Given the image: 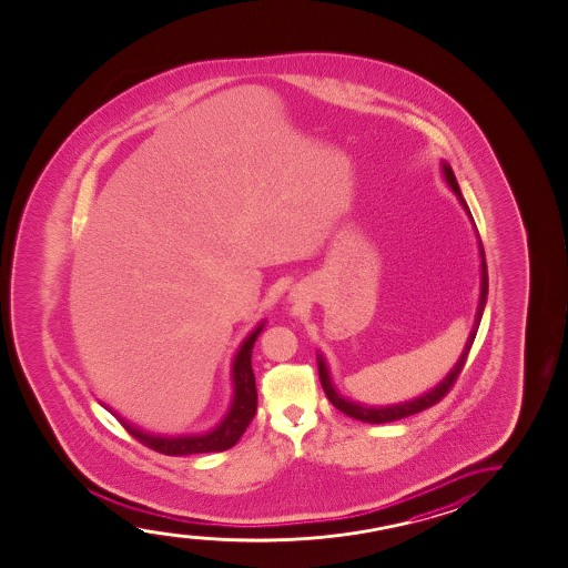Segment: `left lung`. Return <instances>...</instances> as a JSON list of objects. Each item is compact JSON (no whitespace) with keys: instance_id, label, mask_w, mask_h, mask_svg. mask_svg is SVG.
<instances>
[{"instance_id":"8db88e82","label":"left lung","mask_w":568,"mask_h":568,"mask_svg":"<svg viewBox=\"0 0 568 568\" xmlns=\"http://www.w3.org/2000/svg\"><path fill=\"white\" fill-rule=\"evenodd\" d=\"M442 174H444V180L448 182L452 191L456 193L465 212H467L470 220H473L469 206L465 203L462 190H459V185H457L454 170H452V166H449L446 161H442ZM473 224H475V222H473ZM476 239H478V253H480V258H483V262H480V298H478V308H476L475 325H473V331H470L467 344H465V348H463V354L459 356V359H457V364L452 367V372H449L448 375L444 377V381L438 383L433 390L420 394L419 398L409 399V402H399V404H394V406H365V404H357V402H352V399L344 398V396L336 393L333 381H331L327 362H325V357L317 352L320 381H322L323 390L327 394V398H329L331 404H333L336 409H341L343 414L348 415V417H354V419L364 420V423H373V425H381V423H393V420L404 419V417H409V415L419 414L423 409L435 406L436 402H440V399L449 393V388L454 386L457 377H459V373H462L463 365L467 362L470 346L475 343L476 331H478V325H480V320H483L484 306H486V301H488V298H486V296H488V267H486V260H484V246L478 232H476Z\"/></svg>"}]
</instances>
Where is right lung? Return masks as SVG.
I'll list each match as a JSON object with an SVG mask.
<instances>
[{
	"label": "right lung",
	"instance_id": "obj_1",
	"mask_svg": "<svg viewBox=\"0 0 568 568\" xmlns=\"http://www.w3.org/2000/svg\"><path fill=\"white\" fill-rule=\"evenodd\" d=\"M264 323L266 322H260L258 327L246 336L243 344L239 346L232 365V406H230V412L225 414L224 419L217 423V427L212 428L209 433L182 436L153 435V433H148L143 428L135 427L130 420L122 419L103 402H101V406L109 409L135 440L141 442L148 448L154 449V452H159V454H164V456H193V454H209V452H224V449L233 448L239 438L245 433L248 423L253 420L254 414H256L258 394H256L251 357H253L254 343L264 329Z\"/></svg>",
	"mask_w": 568,
	"mask_h": 568
}]
</instances>
